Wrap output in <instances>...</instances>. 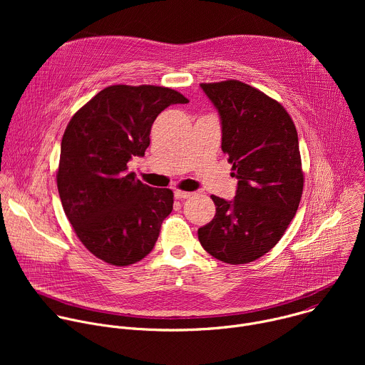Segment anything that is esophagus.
I'll return each mask as SVG.
<instances>
[{
	"label": "esophagus",
	"instance_id": "1",
	"mask_svg": "<svg viewBox=\"0 0 365 365\" xmlns=\"http://www.w3.org/2000/svg\"><path fill=\"white\" fill-rule=\"evenodd\" d=\"M192 193L190 192H185V190H175V197L176 199H186L190 197Z\"/></svg>",
	"mask_w": 365,
	"mask_h": 365
}]
</instances>
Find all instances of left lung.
<instances>
[{
	"mask_svg": "<svg viewBox=\"0 0 365 365\" xmlns=\"http://www.w3.org/2000/svg\"><path fill=\"white\" fill-rule=\"evenodd\" d=\"M222 124V151L238 179L232 200L212 195L214 220L197 230L205 251L228 264L269 252L299 207L303 170L297 131L280 102L244 82L200 83Z\"/></svg>",
	"mask_w": 365,
	"mask_h": 365,
	"instance_id": "obj_1",
	"label": "left lung"
}]
</instances>
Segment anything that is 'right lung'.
Wrapping results in <instances>:
<instances>
[{
    "label": "right lung",
    "instance_id": "add662e5",
    "mask_svg": "<svg viewBox=\"0 0 365 365\" xmlns=\"http://www.w3.org/2000/svg\"><path fill=\"white\" fill-rule=\"evenodd\" d=\"M180 92L155 85H113L98 92L69 121L56 173L63 211L81 242L111 266L143 259L173 210V192L128 173L144 155L154 120Z\"/></svg>",
    "mask_w": 365,
    "mask_h": 365
}]
</instances>
